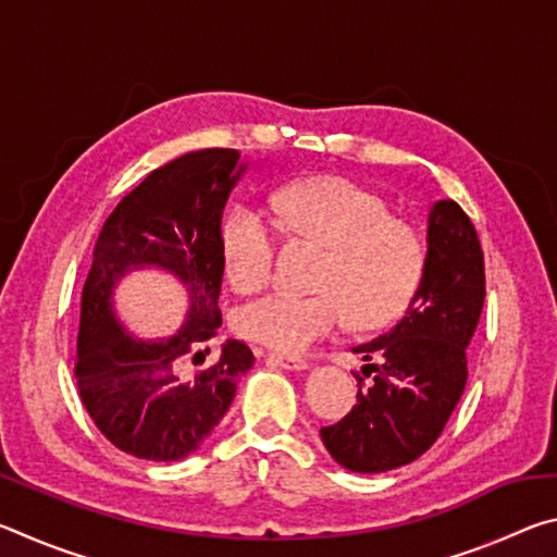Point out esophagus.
<instances>
[{"instance_id": "34e87169", "label": "esophagus", "mask_w": 557, "mask_h": 557, "mask_svg": "<svg viewBox=\"0 0 557 557\" xmlns=\"http://www.w3.org/2000/svg\"><path fill=\"white\" fill-rule=\"evenodd\" d=\"M268 361L280 366V369H287V371H305L307 366H309L305 358L292 356V354H270Z\"/></svg>"}]
</instances>
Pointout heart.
Here are the masks:
<instances>
[{
    "instance_id": "1",
    "label": "heart",
    "mask_w": 557,
    "mask_h": 557,
    "mask_svg": "<svg viewBox=\"0 0 557 557\" xmlns=\"http://www.w3.org/2000/svg\"><path fill=\"white\" fill-rule=\"evenodd\" d=\"M282 228L326 248L314 289L272 292L235 317L250 342L297 354L332 336L351 314L373 329L400 317L420 287L425 245L408 223L391 219L379 196L342 176H314L275 194ZM277 228L256 203H235L223 221L225 275L238 292H258L275 268Z\"/></svg>"
}]
</instances>
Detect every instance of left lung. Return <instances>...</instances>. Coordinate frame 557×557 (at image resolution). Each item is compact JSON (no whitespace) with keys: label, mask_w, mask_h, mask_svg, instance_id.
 <instances>
[{"label":"left lung","mask_w":557,"mask_h":557,"mask_svg":"<svg viewBox=\"0 0 557 557\" xmlns=\"http://www.w3.org/2000/svg\"><path fill=\"white\" fill-rule=\"evenodd\" d=\"M484 252L474 223L447 199L428 215V256L408 312L391 332L354 346L373 371L356 405L322 442L338 465L381 474L435 445L467 385V346L484 307Z\"/></svg>","instance_id":"8db88e82"}]
</instances>
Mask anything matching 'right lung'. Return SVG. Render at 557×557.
<instances>
[{
	"label": "right lung",
	"mask_w": 557,
	"mask_h": 557,
	"mask_svg": "<svg viewBox=\"0 0 557 557\" xmlns=\"http://www.w3.org/2000/svg\"><path fill=\"white\" fill-rule=\"evenodd\" d=\"M248 162L235 149H201L154 169L108 215L81 297L75 381L98 430L117 449L178 461L203 445L228 412L256 356L221 329L223 211ZM157 267L185 287V326L166 339H137L119 322L114 287Z\"/></svg>",
	"instance_id": "obj_1"
}]
</instances>
